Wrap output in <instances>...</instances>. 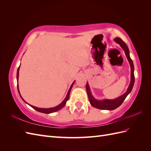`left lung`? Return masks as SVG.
<instances>
[{"label":"left lung","instance_id":"8db88e82","mask_svg":"<svg viewBox=\"0 0 151 151\" xmlns=\"http://www.w3.org/2000/svg\"><path fill=\"white\" fill-rule=\"evenodd\" d=\"M114 40H115V41H116V42L120 45L121 47L123 49V50H124V52L126 55V57L130 63V67H131V81H130V83L129 88H128L127 92L124 94L122 95L121 96H120L119 98H118L115 99H112V100L104 99V100H101V101H99V100L95 99L93 97L92 94H91V91L89 89V85H88V83H87L86 91H87V93H88V95L89 101L91 104L93 106H94V108L101 109H108V110H113V109H115L117 108L118 107H119L120 105L123 103V101L125 99L126 97L127 96V95L131 92V91L134 87V82H135V76H134V63L129 55V48H128V47L127 46L126 43L123 42V41L121 38H116Z\"/></svg>","mask_w":151,"mask_h":151}]
</instances>
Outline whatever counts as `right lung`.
Wrapping results in <instances>:
<instances>
[{
	"mask_svg": "<svg viewBox=\"0 0 151 151\" xmlns=\"http://www.w3.org/2000/svg\"><path fill=\"white\" fill-rule=\"evenodd\" d=\"M19 67H20V66H19V67H18L17 71V82H18V78H19ZM74 82L72 84V85H71V86H70V88L69 90H68V93H67V95L66 98H65V99L63 100V102H62L61 104L58 105V106H56V107L51 108H37V107L33 106H32V105H30V104H29V105H30V106H31L32 108H34L35 109H36V111H39V112H42V113L48 114V113H53V112H55V111H57L59 110V109H60L62 108H63V107L65 105L66 102L68 100V98H69L70 91H71V89H72V86H73V84H74ZM17 91H18V93H19V95H20V96H21V94H20L19 91V88H18V84H17ZM21 98L22 99V98L21 96ZM22 100H23V101H24V102H26L23 99H22Z\"/></svg>",
	"mask_w": 151,
	"mask_h": 151,
	"instance_id": "1",
	"label": "right lung"
}]
</instances>
